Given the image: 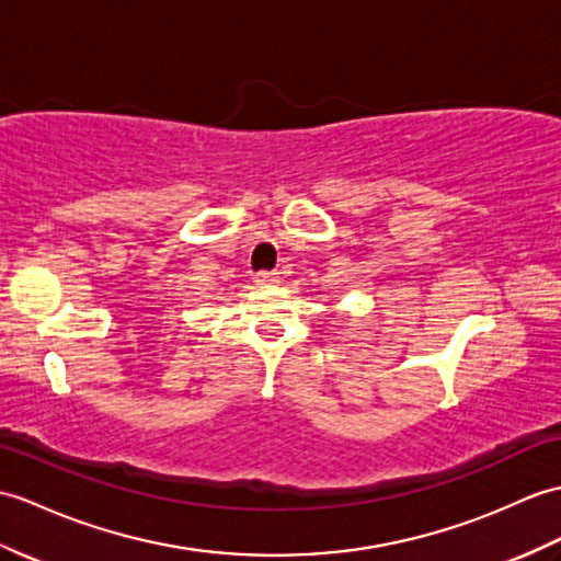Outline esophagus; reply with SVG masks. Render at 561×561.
<instances>
[{
	"mask_svg": "<svg viewBox=\"0 0 561 561\" xmlns=\"http://www.w3.org/2000/svg\"><path fill=\"white\" fill-rule=\"evenodd\" d=\"M279 282V277L275 275V272H257L255 275V284L260 286H275Z\"/></svg>",
	"mask_w": 561,
	"mask_h": 561,
	"instance_id": "obj_1",
	"label": "esophagus"
}]
</instances>
